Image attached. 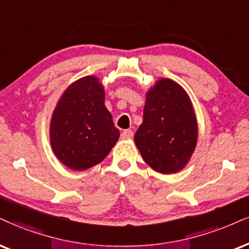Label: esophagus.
Instances as JSON below:
<instances>
[{
    "mask_svg": "<svg viewBox=\"0 0 249 249\" xmlns=\"http://www.w3.org/2000/svg\"><path fill=\"white\" fill-rule=\"evenodd\" d=\"M133 136H134V133H133V130H130V129L124 130L121 133V137H122V139H124V140H129Z\"/></svg>",
    "mask_w": 249,
    "mask_h": 249,
    "instance_id": "1",
    "label": "esophagus"
}]
</instances>
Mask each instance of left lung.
Listing matches in <instances>:
<instances>
[{
	"label": "left lung",
	"instance_id": "obj_1",
	"mask_svg": "<svg viewBox=\"0 0 249 249\" xmlns=\"http://www.w3.org/2000/svg\"><path fill=\"white\" fill-rule=\"evenodd\" d=\"M197 124L186 91L168 78L150 89L135 143L144 161L162 174L182 170L194 152Z\"/></svg>",
	"mask_w": 249,
	"mask_h": 249
}]
</instances>
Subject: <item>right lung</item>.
Returning a JSON list of instances; mask_svg holds the SVG:
<instances>
[{
	"label": "right lung",
	"instance_id": "1",
	"mask_svg": "<svg viewBox=\"0 0 249 249\" xmlns=\"http://www.w3.org/2000/svg\"><path fill=\"white\" fill-rule=\"evenodd\" d=\"M50 135L55 156L71 170H88L106 158L120 131L97 77H83L64 91L52 116Z\"/></svg>",
	"mask_w": 249,
	"mask_h": 249
}]
</instances>
